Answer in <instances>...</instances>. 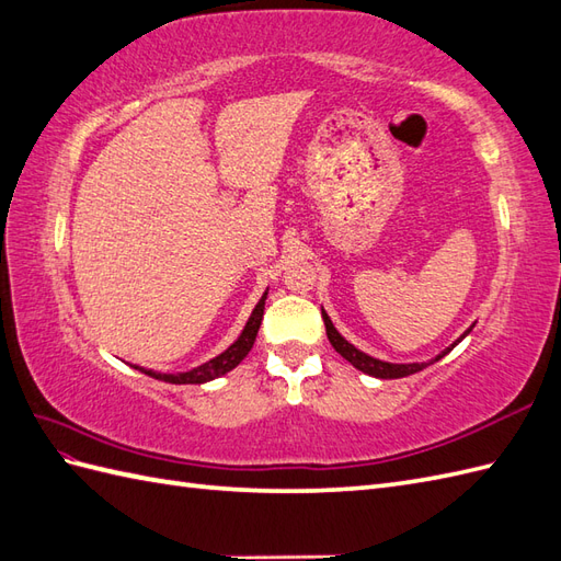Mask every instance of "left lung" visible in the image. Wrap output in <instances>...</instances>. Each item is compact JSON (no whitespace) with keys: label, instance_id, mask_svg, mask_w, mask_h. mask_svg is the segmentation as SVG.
<instances>
[{"label":"left lung","instance_id":"left-lung-1","mask_svg":"<svg viewBox=\"0 0 561 561\" xmlns=\"http://www.w3.org/2000/svg\"><path fill=\"white\" fill-rule=\"evenodd\" d=\"M322 320H324V330H328V340H330V344L334 346L336 354H342L354 368L363 370L366 375L380 377V380H397V377H407V375L419 373V370L427 368L430 363H435V360H439L445 354H449V351H451L454 346H457V342H454L449 348L442 351V354H439L435 360H430V363H387V360H380V358H373V356H368V354H363V351H358L354 344H348V342L344 340V336L334 330V324H332V320L328 318V312H324V310H322ZM468 332H471V330H466V334H468ZM466 334H463V336H466ZM463 336H461V340H463Z\"/></svg>","mask_w":561,"mask_h":561}]
</instances>
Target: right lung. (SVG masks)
<instances>
[{"label":"right lung","instance_id":"add662e5","mask_svg":"<svg viewBox=\"0 0 561 561\" xmlns=\"http://www.w3.org/2000/svg\"><path fill=\"white\" fill-rule=\"evenodd\" d=\"M265 298H267V291L263 294V298H260L255 310L251 312L249 322H245V328L241 332V336L237 342H233L225 354H219L217 358L203 363V366L193 368L188 373H176V375H167V373H152V370H142L138 368L140 373H146L150 377H154V380H162V382H172V385H203L207 380H215V377L225 375L229 370H233L239 366V363L249 356V351L253 348V342L257 336V330H260V322H263V310H265Z\"/></svg>","mask_w":561,"mask_h":561}]
</instances>
